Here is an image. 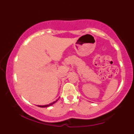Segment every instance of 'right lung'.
<instances>
[{
    "instance_id": "1",
    "label": "right lung",
    "mask_w": 134,
    "mask_h": 134,
    "mask_svg": "<svg viewBox=\"0 0 134 134\" xmlns=\"http://www.w3.org/2000/svg\"><path fill=\"white\" fill-rule=\"evenodd\" d=\"M57 101H57H54V102H53V103H50V104H47V105H37V106L39 107H42V108L47 107H49V106H50V105H52L53 104H54L55 103H56Z\"/></svg>"
}]
</instances>
